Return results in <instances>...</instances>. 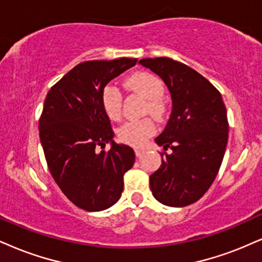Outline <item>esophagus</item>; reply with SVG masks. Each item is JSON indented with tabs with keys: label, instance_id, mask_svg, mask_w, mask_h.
<instances>
[{
	"label": "esophagus",
	"instance_id": "34e87169",
	"mask_svg": "<svg viewBox=\"0 0 262 262\" xmlns=\"http://www.w3.org/2000/svg\"><path fill=\"white\" fill-rule=\"evenodd\" d=\"M143 153H144L143 149H138V148H136V149H135V154H136L137 158H140V157L143 156Z\"/></svg>",
	"mask_w": 262,
	"mask_h": 262
}]
</instances>
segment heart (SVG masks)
Segmentation results:
<instances>
[{
	"label": "heart",
	"mask_w": 262,
	"mask_h": 262,
	"mask_svg": "<svg viewBox=\"0 0 262 262\" xmlns=\"http://www.w3.org/2000/svg\"><path fill=\"white\" fill-rule=\"evenodd\" d=\"M127 86L148 99L147 112L156 118H163L165 114V104L161 101L165 87L159 77L149 73H137L128 77ZM101 104L111 120H119L122 115V95L119 87L108 83L101 92ZM156 132V126L150 119L130 120L119 128L118 137L122 143L140 147Z\"/></svg>",
	"instance_id": "obj_1"
}]
</instances>
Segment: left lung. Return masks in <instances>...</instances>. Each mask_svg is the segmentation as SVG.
I'll use <instances>...</instances> for the list:
<instances>
[{"label":"left lung","instance_id":"left-lung-1","mask_svg":"<svg viewBox=\"0 0 262 262\" xmlns=\"http://www.w3.org/2000/svg\"><path fill=\"white\" fill-rule=\"evenodd\" d=\"M141 66L159 75L171 93L172 112L157 144L161 165L149 177L154 198L167 206H186L202 198L214 182L228 140L221 93L186 64L171 58H144Z\"/></svg>","mask_w":262,"mask_h":262}]
</instances>
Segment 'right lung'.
Instances as JSON below:
<instances>
[{"label": "right lung", "instance_id": "obj_1", "mask_svg": "<svg viewBox=\"0 0 262 262\" xmlns=\"http://www.w3.org/2000/svg\"><path fill=\"white\" fill-rule=\"evenodd\" d=\"M136 63V58L80 63L45 99L38 130L48 169L67 198L86 211L114 205L124 189L125 172L135 163L134 149L113 141L101 92ZM106 143L111 151L96 150Z\"/></svg>", "mask_w": 262, "mask_h": 262}]
</instances>
